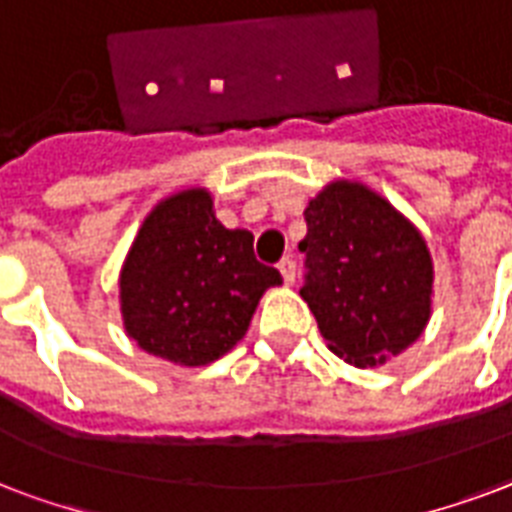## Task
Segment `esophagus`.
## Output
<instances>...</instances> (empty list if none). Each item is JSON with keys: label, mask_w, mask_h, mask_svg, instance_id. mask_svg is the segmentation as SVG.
<instances>
[{"label": "esophagus", "mask_w": 512, "mask_h": 512, "mask_svg": "<svg viewBox=\"0 0 512 512\" xmlns=\"http://www.w3.org/2000/svg\"><path fill=\"white\" fill-rule=\"evenodd\" d=\"M277 269H280V275H283L285 283H293V280H296V261H293L291 256H285V259L277 264Z\"/></svg>", "instance_id": "34e87169"}]
</instances>
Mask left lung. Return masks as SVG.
<instances>
[{
  "label": "left lung",
  "mask_w": 512,
  "mask_h": 512,
  "mask_svg": "<svg viewBox=\"0 0 512 512\" xmlns=\"http://www.w3.org/2000/svg\"><path fill=\"white\" fill-rule=\"evenodd\" d=\"M304 221L301 299L328 350L368 368L417 342L433 304V259L417 227L358 181L328 184Z\"/></svg>",
  "instance_id": "left-lung-1"
}]
</instances>
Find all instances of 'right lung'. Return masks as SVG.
<instances>
[{
    "instance_id": "1",
    "label": "right lung",
    "mask_w": 512,
    "mask_h": 512,
    "mask_svg": "<svg viewBox=\"0 0 512 512\" xmlns=\"http://www.w3.org/2000/svg\"><path fill=\"white\" fill-rule=\"evenodd\" d=\"M283 283L253 256L248 229H227L205 189L162 200L138 229L120 272L125 331L178 366H208L251 326L267 288Z\"/></svg>"
}]
</instances>
